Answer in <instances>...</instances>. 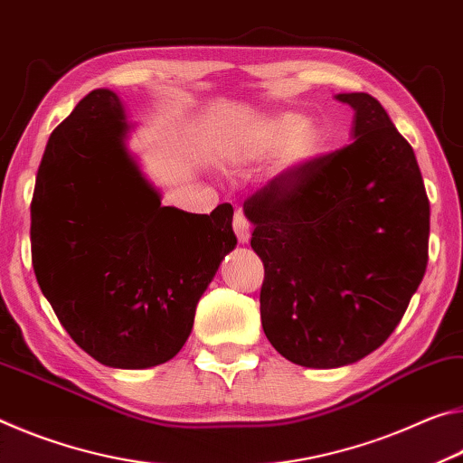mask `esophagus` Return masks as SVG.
Masks as SVG:
<instances>
[{"instance_id":"1","label":"esophagus","mask_w":463,"mask_h":463,"mask_svg":"<svg viewBox=\"0 0 463 463\" xmlns=\"http://www.w3.org/2000/svg\"><path fill=\"white\" fill-rule=\"evenodd\" d=\"M233 232H236L240 244H248L250 241V222L241 211H236L233 215Z\"/></svg>"}]
</instances>
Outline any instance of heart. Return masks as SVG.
Listing matches in <instances>:
<instances>
[{
    "label": "heart",
    "mask_w": 463,
    "mask_h": 463,
    "mask_svg": "<svg viewBox=\"0 0 463 463\" xmlns=\"http://www.w3.org/2000/svg\"><path fill=\"white\" fill-rule=\"evenodd\" d=\"M306 117L285 112L270 120L264 128L262 137L254 147L256 156H277L287 149L285 168H293L301 162L309 160L320 147V135L314 128H307Z\"/></svg>",
    "instance_id": "obj_1"
}]
</instances>
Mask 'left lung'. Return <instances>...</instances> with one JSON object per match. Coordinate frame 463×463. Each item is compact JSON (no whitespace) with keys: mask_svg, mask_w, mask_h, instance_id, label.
Masks as SVG:
<instances>
[{"mask_svg":"<svg viewBox=\"0 0 463 463\" xmlns=\"http://www.w3.org/2000/svg\"><path fill=\"white\" fill-rule=\"evenodd\" d=\"M336 100L354 110L351 146L293 165L244 203L264 264V335L312 369L382 346L429 260V199L411 143L373 96Z\"/></svg>","mask_w":463,"mask_h":463,"instance_id":"obj_1","label":"left lung"}]
</instances>
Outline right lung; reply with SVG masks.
<instances>
[{"label":"right lung","mask_w":463,"mask_h":463,"mask_svg":"<svg viewBox=\"0 0 463 463\" xmlns=\"http://www.w3.org/2000/svg\"><path fill=\"white\" fill-rule=\"evenodd\" d=\"M125 110L90 92L51 133L30 203L33 267L73 343L98 363L170 361L193 330L201 295L236 248L233 209L162 207L125 147Z\"/></svg>","instance_id":"1"}]
</instances>
